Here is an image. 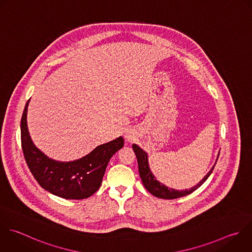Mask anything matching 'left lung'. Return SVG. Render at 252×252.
Returning a JSON list of instances; mask_svg holds the SVG:
<instances>
[{"mask_svg":"<svg viewBox=\"0 0 252 252\" xmlns=\"http://www.w3.org/2000/svg\"><path fill=\"white\" fill-rule=\"evenodd\" d=\"M132 148L135 152V155L137 157V160H138V166H139V173H140V176H141V179H142V182L144 184V186L146 187V189L151 193L153 194L154 196L158 197V198H162V199H176V198H179V197H183V196H186L190 193H192L193 191H195L196 189H198L206 180L207 178L210 176V174L212 173L214 167H215V164L214 166L211 168V170L206 174V176L197 184L195 185L194 187H192L191 189H187V190H181V191H178V190H174V189H171V188H168L164 185H162L161 183H159L156 178L155 176L153 175V173L151 172L150 170V167H149V162H148V155L140 148L138 147L137 145H132ZM220 154V153H219ZM219 158V156H218ZM218 160V158H217Z\"/></svg>","mask_w":252,"mask_h":252,"instance_id":"obj_1","label":"left lung"}]
</instances>
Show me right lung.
I'll return each mask as SVG.
<instances>
[{
  "label": "right lung",
  "mask_w": 252,
  "mask_h": 252,
  "mask_svg": "<svg viewBox=\"0 0 252 252\" xmlns=\"http://www.w3.org/2000/svg\"><path fill=\"white\" fill-rule=\"evenodd\" d=\"M28 100L21 121V140L26 161L38 184L50 193L65 199H86L98 190L111 157L124 146L117 138L96 147L78 160L60 162L40 152L32 143L27 125Z\"/></svg>",
  "instance_id": "add662e5"
}]
</instances>
